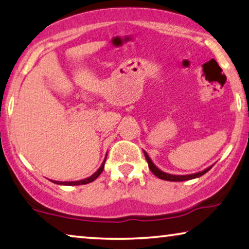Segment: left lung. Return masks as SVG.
Returning a JSON list of instances; mask_svg holds the SVG:
<instances>
[{
	"label": "left lung",
	"instance_id": "obj_1",
	"mask_svg": "<svg viewBox=\"0 0 249 249\" xmlns=\"http://www.w3.org/2000/svg\"><path fill=\"white\" fill-rule=\"evenodd\" d=\"M144 155H145V159L147 160L148 163V167L151 169L152 173L155 176L159 177L160 179H164V180H169V181H183V180H188V179H193V178H197V177L204 175L205 173H207L210 169L213 167V165L210 167H207L206 169H204L202 172H198V173H195V174H189V175H173V174H168V173H165L163 171H160L159 167L155 166V164L153 163L152 160L149 159V156L147 155V153L144 151Z\"/></svg>",
	"mask_w": 249,
	"mask_h": 249
}]
</instances>
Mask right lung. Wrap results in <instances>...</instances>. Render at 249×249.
Returning a JSON list of instances; mask_svg holds the SVG:
<instances>
[{
  "instance_id": "add662e5",
  "label": "right lung",
  "mask_w": 249,
  "mask_h": 249,
  "mask_svg": "<svg viewBox=\"0 0 249 249\" xmlns=\"http://www.w3.org/2000/svg\"><path fill=\"white\" fill-rule=\"evenodd\" d=\"M105 160H106V157L103 163H102L101 167L97 169V171L94 173L93 175H90L88 178H84V179H81V180H75V181H58V180H52L53 183L55 184H58V185H66V186H75V185H84V184H89V183H92V181L95 180L98 176L101 175V173L103 172L104 169V164H105Z\"/></svg>"
}]
</instances>
